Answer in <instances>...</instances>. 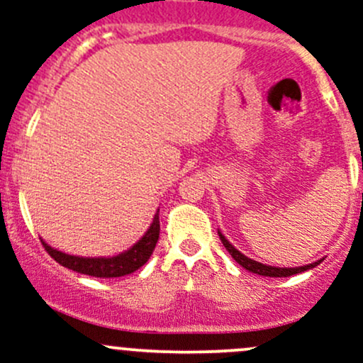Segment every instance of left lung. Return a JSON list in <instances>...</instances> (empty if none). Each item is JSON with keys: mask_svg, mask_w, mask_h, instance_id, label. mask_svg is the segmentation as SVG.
I'll use <instances>...</instances> for the list:
<instances>
[{"mask_svg": "<svg viewBox=\"0 0 363 363\" xmlns=\"http://www.w3.org/2000/svg\"><path fill=\"white\" fill-rule=\"evenodd\" d=\"M219 238H220V242H223V245L226 247V250L231 254V257L235 259V261L238 262V264L242 266V268L249 269V272L255 273V274H262V277H292V274L301 273V272H306V269H311V268H315L316 264H320V262H313V264L301 266V268H273V266L261 264V262L252 261V259L245 257V255H243L242 252L236 250L235 247H233L231 243L228 242V240L224 238L223 235H220V231H219Z\"/></svg>", "mask_w": 363, "mask_h": 363, "instance_id": "8db88e82", "label": "left lung"}]
</instances>
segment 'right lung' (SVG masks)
I'll return each instance as SVG.
<instances>
[{"instance_id":"add662e5","label":"right lung","mask_w":363,"mask_h":363,"mask_svg":"<svg viewBox=\"0 0 363 363\" xmlns=\"http://www.w3.org/2000/svg\"><path fill=\"white\" fill-rule=\"evenodd\" d=\"M158 236L160 217L158 213H156L146 235H144L130 250L123 252V254L120 255H114V257H76V255L64 254V252L52 249V247L47 245L43 240H41V243H43L45 250L52 255V259H55V261L59 262V264H62L64 268L89 274V277L118 278L137 272L140 266L146 264L147 259L151 257L152 250H155Z\"/></svg>"}]
</instances>
